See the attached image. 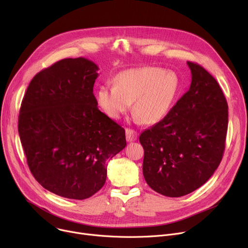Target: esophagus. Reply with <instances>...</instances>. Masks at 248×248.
I'll return each instance as SVG.
<instances>
[{
  "mask_svg": "<svg viewBox=\"0 0 248 248\" xmlns=\"http://www.w3.org/2000/svg\"><path fill=\"white\" fill-rule=\"evenodd\" d=\"M137 137H138V133L136 131L132 130V129H129V128L126 129V140L128 142H134V141H136Z\"/></svg>",
  "mask_w": 248,
  "mask_h": 248,
  "instance_id": "1",
  "label": "esophagus"
}]
</instances>
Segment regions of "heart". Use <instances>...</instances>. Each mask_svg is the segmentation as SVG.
Segmentation results:
<instances>
[{
	"label": "heart",
	"instance_id": "b5f03b06",
	"mask_svg": "<svg viewBox=\"0 0 248 248\" xmlns=\"http://www.w3.org/2000/svg\"><path fill=\"white\" fill-rule=\"evenodd\" d=\"M180 88L178 75L160 67L144 66L120 72L115 84H103L97 91L99 106L107 115L118 119L132 102L135 119L154 124L172 107Z\"/></svg>",
	"mask_w": 248,
	"mask_h": 248
}]
</instances>
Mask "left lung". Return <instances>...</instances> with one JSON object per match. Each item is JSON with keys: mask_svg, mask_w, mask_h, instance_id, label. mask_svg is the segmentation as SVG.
I'll return each instance as SVG.
<instances>
[{"mask_svg": "<svg viewBox=\"0 0 248 248\" xmlns=\"http://www.w3.org/2000/svg\"><path fill=\"white\" fill-rule=\"evenodd\" d=\"M186 63L192 72L188 91L139 138L145 181L170 198L194 192L214 175L228 124V106L217 81L200 64Z\"/></svg>", "mask_w": 248, "mask_h": 248, "instance_id": "8db88e82", "label": "left lung"}]
</instances>
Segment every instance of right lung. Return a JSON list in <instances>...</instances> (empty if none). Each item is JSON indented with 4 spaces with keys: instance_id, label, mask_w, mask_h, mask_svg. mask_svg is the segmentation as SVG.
Instances as JSON below:
<instances>
[{
    "instance_id": "right-lung-1",
    "label": "right lung",
    "mask_w": 248,
    "mask_h": 248,
    "mask_svg": "<svg viewBox=\"0 0 248 248\" xmlns=\"http://www.w3.org/2000/svg\"><path fill=\"white\" fill-rule=\"evenodd\" d=\"M98 66L64 59L31 79L18 115V134L34 179L72 200L104 186L106 161L126 146L125 130L102 113L93 94Z\"/></svg>"
}]
</instances>
